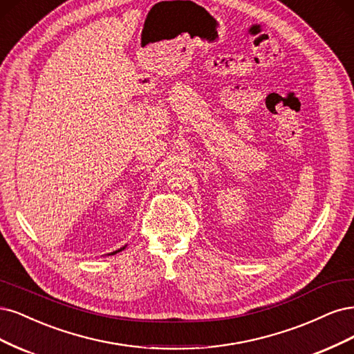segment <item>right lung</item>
I'll return each mask as SVG.
<instances>
[{"mask_svg":"<svg viewBox=\"0 0 354 354\" xmlns=\"http://www.w3.org/2000/svg\"><path fill=\"white\" fill-rule=\"evenodd\" d=\"M123 248H124V247H122V248H120V250H116V252H113V253H111V254H116V253H119V252H122V250H123Z\"/></svg>","mask_w":354,"mask_h":354,"instance_id":"obj_1","label":"right lung"}]
</instances>
